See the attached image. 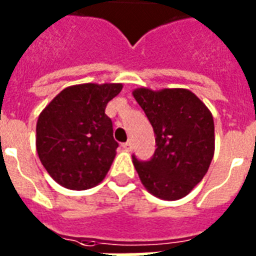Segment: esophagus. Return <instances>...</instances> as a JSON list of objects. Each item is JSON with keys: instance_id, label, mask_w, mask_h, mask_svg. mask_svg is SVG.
<instances>
[{"instance_id": "obj_1", "label": "esophagus", "mask_w": 256, "mask_h": 256, "mask_svg": "<svg viewBox=\"0 0 256 256\" xmlns=\"http://www.w3.org/2000/svg\"><path fill=\"white\" fill-rule=\"evenodd\" d=\"M122 148H124V150H128V152H130V150H134V144H132V142H124V144H122Z\"/></svg>"}]
</instances>
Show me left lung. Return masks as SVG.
I'll return each mask as SVG.
<instances>
[{
  "mask_svg": "<svg viewBox=\"0 0 256 256\" xmlns=\"http://www.w3.org/2000/svg\"><path fill=\"white\" fill-rule=\"evenodd\" d=\"M132 94L154 128L158 146L150 162L134 156L138 178L156 198L182 199L202 182L214 158L212 114L184 88H136Z\"/></svg>",
  "mask_w": 256,
  "mask_h": 256,
  "instance_id": "left-lung-1",
  "label": "left lung"
}]
</instances>
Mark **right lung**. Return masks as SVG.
<instances>
[{"label":"right lung","instance_id":"obj_1","mask_svg":"<svg viewBox=\"0 0 256 256\" xmlns=\"http://www.w3.org/2000/svg\"><path fill=\"white\" fill-rule=\"evenodd\" d=\"M122 84L72 85L42 110L36 148L53 180L68 190H88L102 182L116 156L112 120L106 106Z\"/></svg>","mask_w":256,"mask_h":256}]
</instances>
